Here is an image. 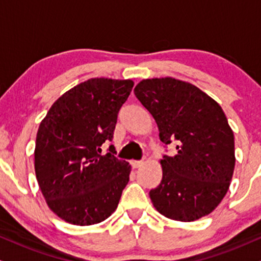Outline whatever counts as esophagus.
I'll use <instances>...</instances> for the list:
<instances>
[{"label": "esophagus", "mask_w": 261, "mask_h": 261, "mask_svg": "<svg viewBox=\"0 0 261 261\" xmlns=\"http://www.w3.org/2000/svg\"><path fill=\"white\" fill-rule=\"evenodd\" d=\"M143 164V161H131V166H133L134 169H140Z\"/></svg>", "instance_id": "1"}]
</instances>
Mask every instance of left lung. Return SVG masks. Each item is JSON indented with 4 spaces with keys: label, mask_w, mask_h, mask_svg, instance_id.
Here are the masks:
<instances>
[{
    "label": "left lung",
    "mask_w": 261,
    "mask_h": 261,
    "mask_svg": "<svg viewBox=\"0 0 261 261\" xmlns=\"http://www.w3.org/2000/svg\"><path fill=\"white\" fill-rule=\"evenodd\" d=\"M135 95L149 111L160 141L176 142L177 154L164 155L163 179L149 191L166 218L194 222L225 196L235 169V141L222 107L202 90L178 79H143Z\"/></svg>",
    "instance_id": "1"
}]
</instances>
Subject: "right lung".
<instances>
[{
    "mask_svg": "<svg viewBox=\"0 0 261 261\" xmlns=\"http://www.w3.org/2000/svg\"><path fill=\"white\" fill-rule=\"evenodd\" d=\"M130 79L91 78L66 91L41 121L35 171L45 202L73 225L103 222L117 210L131 166L101 155L112 141L118 113L133 90Z\"/></svg>",
    "mask_w": 261,
    "mask_h": 261,
    "instance_id": "obj_1",
    "label": "right lung"
}]
</instances>
